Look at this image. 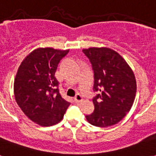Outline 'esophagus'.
Returning a JSON list of instances; mask_svg holds the SVG:
<instances>
[{"instance_id": "34e87169", "label": "esophagus", "mask_w": 156, "mask_h": 156, "mask_svg": "<svg viewBox=\"0 0 156 156\" xmlns=\"http://www.w3.org/2000/svg\"><path fill=\"white\" fill-rule=\"evenodd\" d=\"M73 100H74L76 103H80L81 101H83V97H82V95L80 94H78L75 97L73 98Z\"/></svg>"}]
</instances>
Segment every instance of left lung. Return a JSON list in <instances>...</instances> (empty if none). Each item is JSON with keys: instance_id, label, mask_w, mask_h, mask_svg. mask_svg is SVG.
Returning a JSON list of instances; mask_svg holds the SVG:
<instances>
[{"instance_id": "obj_1", "label": "left lung", "mask_w": 156, "mask_h": 156, "mask_svg": "<svg viewBox=\"0 0 156 156\" xmlns=\"http://www.w3.org/2000/svg\"><path fill=\"white\" fill-rule=\"evenodd\" d=\"M94 71L95 109L86 118L92 126L108 127L118 123L129 112L135 99V76L119 53L108 48L83 49Z\"/></svg>"}]
</instances>
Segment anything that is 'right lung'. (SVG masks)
Masks as SVG:
<instances>
[{
	"label": "right lung",
	"mask_w": 156,
	"mask_h": 156,
	"mask_svg": "<svg viewBox=\"0 0 156 156\" xmlns=\"http://www.w3.org/2000/svg\"><path fill=\"white\" fill-rule=\"evenodd\" d=\"M68 52L52 48H37L23 60L16 74V102L28 118L41 126L59 123L70 104L61 97L55 77L59 62Z\"/></svg>",
	"instance_id": "obj_1"
}]
</instances>
